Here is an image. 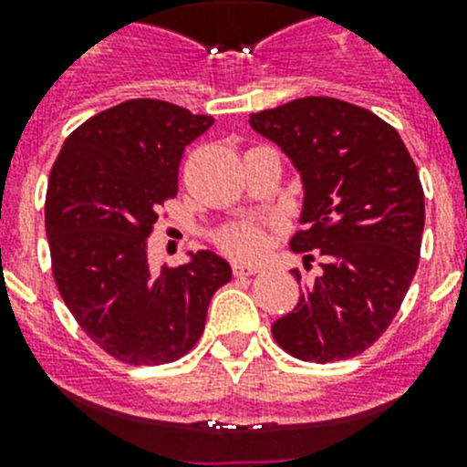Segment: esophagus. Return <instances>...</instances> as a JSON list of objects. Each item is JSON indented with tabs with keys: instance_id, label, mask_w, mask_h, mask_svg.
Returning <instances> with one entry per match:
<instances>
[{
	"instance_id": "obj_1",
	"label": "esophagus",
	"mask_w": 467,
	"mask_h": 467,
	"mask_svg": "<svg viewBox=\"0 0 467 467\" xmlns=\"http://www.w3.org/2000/svg\"><path fill=\"white\" fill-rule=\"evenodd\" d=\"M234 275H253L257 274V266H250V264H243V262H234Z\"/></svg>"
}]
</instances>
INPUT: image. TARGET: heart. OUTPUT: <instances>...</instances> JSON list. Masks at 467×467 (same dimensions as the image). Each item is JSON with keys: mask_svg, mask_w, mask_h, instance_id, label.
<instances>
[{"mask_svg": "<svg viewBox=\"0 0 467 467\" xmlns=\"http://www.w3.org/2000/svg\"><path fill=\"white\" fill-rule=\"evenodd\" d=\"M217 245L234 257L257 259L266 250V231L250 222L226 226L217 234Z\"/></svg>", "mask_w": 467, "mask_h": 467, "instance_id": "obj_1", "label": "heart"}]
</instances>
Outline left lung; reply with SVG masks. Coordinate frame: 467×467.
Segmentation results:
<instances>
[{"label":"left lung","instance_id":"8db88e82","mask_svg":"<svg viewBox=\"0 0 467 467\" xmlns=\"http://www.w3.org/2000/svg\"><path fill=\"white\" fill-rule=\"evenodd\" d=\"M250 126L290 156L304 184L295 253H320L323 274L304 285L274 339L306 362L348 360L393 323L419 266L426 203L398 130L337 98H299L250 114ZM313 254L304 257L311 266ZM304 283L299 269H292Z\"/></svg>","mask_w":467,"mask_h":467}]
</instances>
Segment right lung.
I'll return each mask as SVG.
<instances>
[{
  "label": "right lung",
  "mask_w": 467,
  "mask_h": 467,
  "mask_svg": "<svg viewBox=\"0 0 467 467\" xmlns=\"http://www.w3.org/2000/svg\"><path fill=\"white\" fill-rule=\"evenodd\" d=\"M213 117L126 100L81 123L53 163L47 236L57 292L79 327L128 365H166L196 346L208 304L231 280L210 250L151 274L147 238L177 193L184 147Z\"/></svg>",
  "instance_id": "right-lung-1"
}]
</instances>
